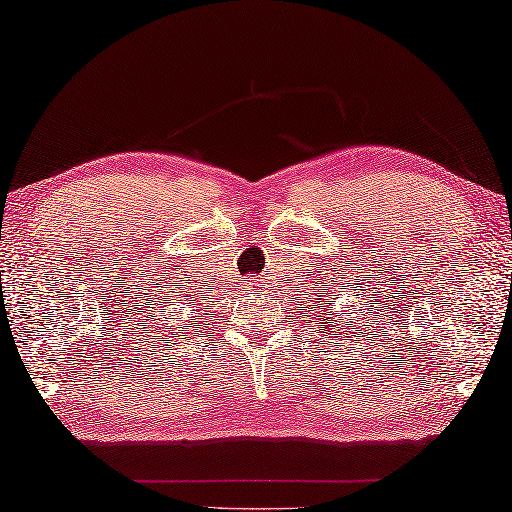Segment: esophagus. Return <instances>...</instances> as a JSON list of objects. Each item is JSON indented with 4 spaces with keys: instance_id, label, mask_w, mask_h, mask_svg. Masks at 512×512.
Returning a JSON list of instances; mask_svg holds the SVG:
<instances>
[{
    "instance_id": "obj_1",
    "label": "esophagus",
    "mask_w": 512,
    "mask_h": 512,
    "mask_svg": "<svg viewBox=\"0 0 512 512\" xmlns=\"http://www.w3.org/2000/svg\"><path fill=\"white\" fill-rule=\"evenodd\" d=\"M254 286H256L254 279H245V283H242V288L245 290H254Z\"/></svg>"
}]
</instances>
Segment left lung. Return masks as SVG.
<instances>
[{
	"instance_id": "left-lung-1",
	"label": "left lung",
	"mask_w": 512,
	"mask_h": 512,
	"mask_svg": "<svg viewBox=\"0 0 512 512\" xmlns=\"http://www.w3.org/2000/svg\"><path fill=\"white\" fill-rule=\"evenodd\" d=\"M324 295V292H320V297ZM331 295V292H329ZM317 308H322V306H317ZM335 315H338V311H333V306H326L324 311H317V315L313 317V315H308L311 317V320L317 324V329H320V333H329V335H335V338H340V324H338V320H335Z\"/></svg>"
}]
</instances>
